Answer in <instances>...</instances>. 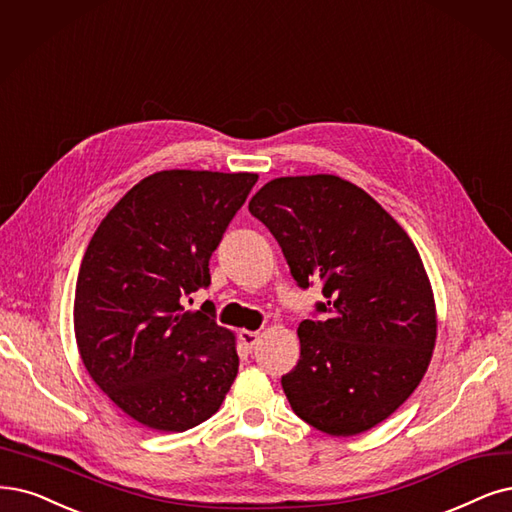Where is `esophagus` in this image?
Masks as SVG:
<instances>
[{
    "mask_svg": "<svg viewBox=\"0 0 512 512\" xmlns=\"http://www.w3.org/2000/svg\"><path fill=\"white\" fill-rule=\"evenodd\" d=\"M238 337H240L242 346L246 348V352H253L255 346H257V342H259V333H257V331H240Z\"/></svg>",
    "mask_w": 512,
    "mask_h": 512,
    "instance_id": "34e87169",
    "label": "esophagus"
}]
</instances>
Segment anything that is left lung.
<instances>
[{"label":"left lung","mask_w":512,"mask_h":512,"mask_svg":"<svg viewBox=\"0 0 512 512\" xmlns=\"http://www.w3.org/2000/svg\"><path fill=\"white\" fill-rule=\"evenodd\" d=\"M249 211L280 244L299 289L325 301L299 325L282 390L301 420L333 437L384 422L428 369L437 314L411 238L361 187L335 175L280 177Z\"/></svg>","instance_id":"obj_1"}]
</instances>
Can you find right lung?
Segmentation results:
<instances>
[{
	"label": "right lung",
	"instance_id": "add662e5",
	"mask_svg": "<svg viewBox=\"0 0 512 512\" xmlns=\"http://www.w3.org/2000/svg\"><path fill=\"white\" fill-rule=\"evenodd\" d=\"M255 183L253 173L160 170L111 208L84 253L73 304L82 363L147 428L202 424L236 380L234 335L211 301L189 312L185 299L211 285L208 261Z\"/></svg>",
	"mask_w": 512,
	"mask_h": 512
}]
</instances>
